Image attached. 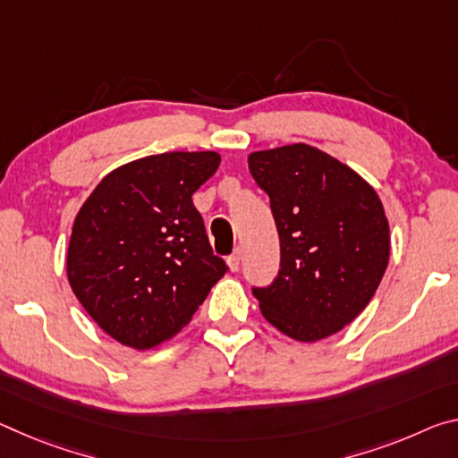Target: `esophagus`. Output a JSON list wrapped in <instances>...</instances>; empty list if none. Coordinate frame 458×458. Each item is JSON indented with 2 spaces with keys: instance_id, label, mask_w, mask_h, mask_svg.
I'll return each mask as SVG.
<instances>
[{
  "instance_id": "34e87169",
  "label": "esophagus",
  "mask_w": 458,
  "mask_h": 458,
  "mask_svg": "<svg viewBox=\"0 0 458 458\" xmlns=\"http://www.w3.org/2000/svg\"><path fill=\"white\" fill-rule=\"evenodd\" d=\"M241 259H242L241 249H236V250L232 252V255L228 257V267L232 268V271H238V268H241Z\"/></svg>"
}]
</instances>
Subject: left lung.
<instances>
[{"instance_id":"1","label":"left lung","mask_w":458,"mask_h":458,"mask_svg":"<svg viewBox=\"0 0 458 458\" xmlns=\"http://www.w3.org/2000/svg\"><path fill=\"white\" fill-rule=\"evenodd\" d=\"M279 232L281 268L252 287L268 324L300 343L332 336L371 301L389 263L379 195L351 166L310 144L249 157Z\"/></svg>"}]
</instances>
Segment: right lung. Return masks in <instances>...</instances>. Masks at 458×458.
<instances>
[{"mask_svg": "<svg viewBox=\"0 0 458 458\" xmlns=\"http://www.w3.org/2000/svg\"><path fill=\"white\" fill-rule=\"evenodd\" d=\"M220 155L165 152L138 158L87 198L72 224V293L118 343L147 351L183 328L226 273L191 195Z\"/></svg>", "mask_w": 458, "mask_h": 458, "instance_id": "obj_1", "label": "right lung"}]
</instances>
